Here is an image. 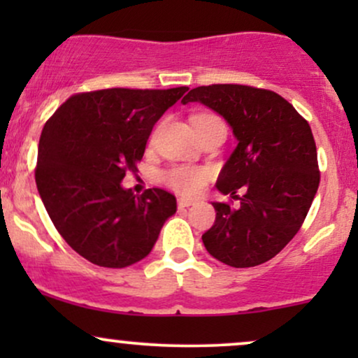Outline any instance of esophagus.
<instances>
[{"instance_id":"34e87169","label":"esophagus","mask_w":358,"mask_h":358,"mask_svg":"<svg viewBox=\"0 0 358 358\" xmlns=\"http://www.w3.org/2000/svg\"><path fill=\"white\" fill-rule=\"evenodd\" d=\"M195 202H193L192 199H185V196H180L178 199V207L180 208H185V207H190V205H193Z\"/></svg>"}]
</instances>
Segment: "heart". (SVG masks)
Wrapping results in <instances>:
<instances>
[{
    "instance_id": "heart-1",
    "label": "heart",
    "mask_w": 358,
    "mask_h": 358,
    "mask_svg": "<svg viewBox=\"0 0 358 358\" xmlns=\"http://www.w3.org/2000/svg\"><path fill=\"white\" fill-rule=\"evenodd\" d=\"M215 116H210V114H200V116L193 117V124L195 122L205 121V119H213ZM205 175L203 170L200 168H192V166H176L171 168L170 171H166L163 180L168 187L173 188L175 192L183 193V195H195L203 188L205 185Z\"/></svg>"
}]
</instances>
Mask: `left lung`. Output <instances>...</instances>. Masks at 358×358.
I'll list each match as a JSON object with an SVG mask.
<instances>
[{
	"mask_svg": "<svg viewBox=\"0 0 358 358\" xmlns=\"http://www.w3.org/2000/svg\"><path fill=\"white\" fill-rule=\"evenodd\" d=\"M182 102L207 106L237 139L215 187L241 203L212 202L217 217L202 236L205 249L232 268L269 261L296 236L318 190L310 124L279 94L249 85H202ZM239 187L242 197L235 195Z\"/></svg>",
	"mask_w": 358,
	"mask_h": 358,
	"instance_id": "left-lung-1",
	"label": "left lung"
}]
</instances>
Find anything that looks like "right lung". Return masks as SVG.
Instances as JSON below:
<instances>
[{"mask_svg": "<svg viewBox=\"0 0 358 358\" xmlns=\"http://www.w3.org/2000/svg\"><path fill=\"white\" fill-rule=\"evenodd\" d=\"M188 87L104 89L76 94L53 113L38 143L35 182L55 229L71 248L102 268L145 259L175 195L121 185L136 170L153 126Z\"/></svg>", "mask_w": 358, "mask_h": 358, "instance_id": "obj_1", "label": "right lung"}]
</instances>
